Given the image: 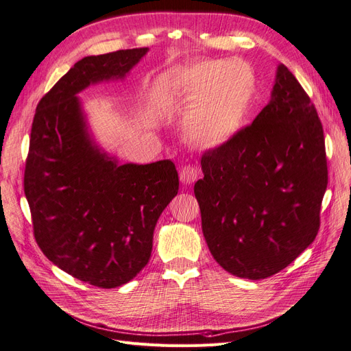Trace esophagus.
Wrapping results in <instances>:
<instances>
[{
	"mask_svg": "<svg viewBox=\"0 0 351 351\" xmlns=\"http://www.w3.org/2000/svg\"><path fill=\"white\" fill-rule=\"evenodd\" d=\"M200 176V169L195 165H184L182 167V171H180V180H182L183 184H192Z\"/></svg>",
	"mask_w": 351,
	"mask_h": 351,
	"instance_id": "34e87169",
	"label": "esophagus"
}]
</instances>
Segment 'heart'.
<instances>
[{
	"instance_id": "b5f03b06",
	"label": "heart",
	"mask_w": 351,
	"mask_h": 351,
	"mask_svg": "<svg viewBox=\"0 0 351 351\" xmlns=\"http://www.w3.org/2000/svg\"><path fill=\"white\" fill-rule=\"evenodd\" d=\"M177 89L186 104H192L184 120L187 139L200 147H218L246 123L256 74L246 61H200L178 74Z\"/></svg>"
}]
</instances>
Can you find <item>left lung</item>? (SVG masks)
Instances as JSON below:
<instances>
[{
    "label": "left lung",
    "instance_id": "obj_1",
    "mask_svg": "<svg viewBox=\"0 0 351 351\" xmlns=\"http://www.w3.org/2000/svg\"><path fill=\"white\" fill-rule=\"evenodd\" d=\"M195 184L208 247L227 272L262 280L315 240L328 184L322 123L294 74L278 66L272 99L252 124L202 155Z\"/></svg>",
    "mask_w": 351,
    "mask_h": 351
}]
</instances>
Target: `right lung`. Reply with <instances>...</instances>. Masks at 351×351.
I'll list each match as a JSON object with an SVG mask.
<instances>
[{
	"label": "right lung",
	"instance_id": "1",
	"mask_svg": "<svg viewBox=\"0 0 351 351\" xmlns=\"http://www.w3.org/2000/svg\"><path fill=\"white\" fill-rule=\"evenodd\" d=\"M147 48L77 61L39 101L23 187L45 256L83 282L114 289L149 262L159 215L178 192L174 162L119 165L95 147L76 97L90 83L123 77Z\"/></svg>",
	"mask_w": 351,
	"mask_h": 351
}]
</instances>
